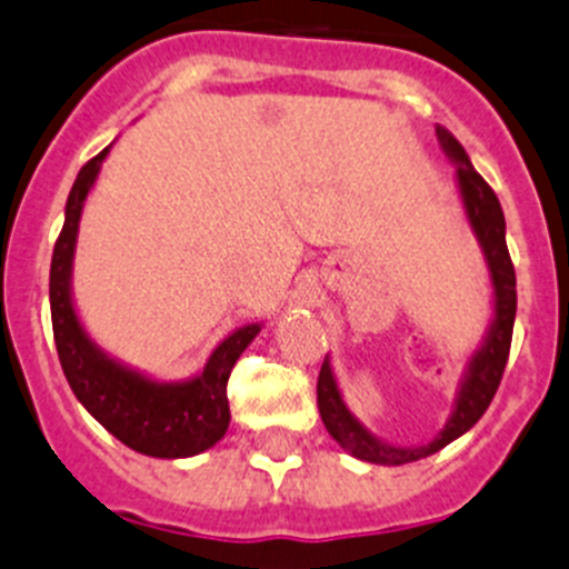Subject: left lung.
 <instances>
[{"mask_svg": "<svg viewBox=\"0 0 569 569\" xmlns=\"http://www.w3.org/2000/svg\"><path fill=\"white\" fill-rule=\"evenodd\" d=\"M435 137H438L440 151L446 153V159L458 168L455 179H458V193L460 201H463L466 221H469L471 232H475L477 243L482 249V258H486L488 278H491V322H488L486 333H482V342L477 345V350L466 362V370L458 385V396H455L452 416H449L443 429L429 443L396 446L370 432L345 405L342 390H339L337 376H333L331 359L326 357L320 379H317V405H320L322 423H326L328 435L342 446L345 452L365 460V463H412V460L440 452L443 446H449L460 435L469 432L480 421L482 412L488 410V405H491L493 392L500 387L502 370H506L508 350H511L513 317H517V274H513L511 254H508L506 216H502L500 199L488 188L486 179L475 171L466 148L443 126L435 129Z\"/></svg>", "mask_w": 569, "mask_h": 569, "instance_id": "8db88e82", "label": "left lung"}]
</instances>
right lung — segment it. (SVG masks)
<instances>
[{"mask_svg": "<svg viewBox=\"0 0 569 569\" xmlns=\"http://www.w3.org/2000/svg\"><path fill=\"white\" fill-rule=\"evenodd\" d=\"M109 148L89 159L78 173L63 210V230L52 249L50 311L58 359L78 401L120 443L148 458H193L224 438L230 427L227 379L232 365L263 326L249 322L236 328L216 345L199 373L179 381L153 379L109 357L89 337L72 300V263L83 204L98 182L100 164L109 157Z\"/></svg>", "mask_w": 569, "mask_h": 569, "instance_id": "obj_1", "label": "right lung"}]
</instances>
